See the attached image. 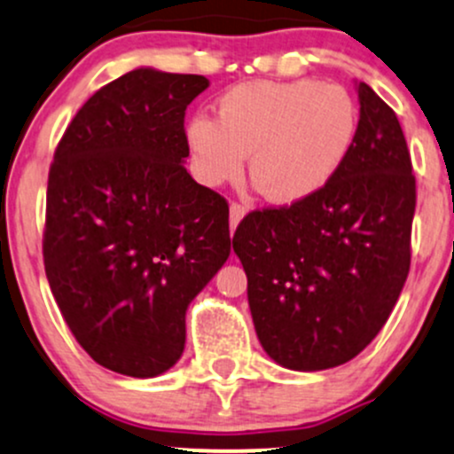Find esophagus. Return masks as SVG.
Returning a JSON list of instances; mask_svg holds the SVG:
<instances>
[{"instance_id": "34e87169", "label": "esophagus", "mask_w": 454, "mask_h": 454, "mask_svg": "<svg viewBox=\"0 0 454 454\" xmlns=\"http://www.w3.org/2000/svg\"><path fill=\"white\" fill-rule=\"evenodd\" d=\"M245 213H247V207H245L243 202H232L231 205V228L232 231L237 228V223L243 220Z\"/></svg>"}]
</instances>
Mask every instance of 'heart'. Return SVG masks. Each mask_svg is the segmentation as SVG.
<instances>
[{"mask_svg": "<svg viewBox=\"0 0 454 454\" xmlns=\"http://www.w3.org/2000/svg\"><path fill=\"white\" fill-rule=\"evenodd\" d=\"M361 111L341 85L316 78L254 81L228 90L217 119L196 114L185 129L194 170L207 185L249 176L267 200L294 205L340 173L358 134Z\"/></svg>", "mask_w": 454, "mask_h": 454, "instance_id": "b5f03b06", "label": "heart"}]
</instances>
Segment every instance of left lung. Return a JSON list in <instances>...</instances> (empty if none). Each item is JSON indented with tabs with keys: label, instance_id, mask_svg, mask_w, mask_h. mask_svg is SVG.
<instances>
[{
	"label": "left lung",
	"instance_id": "obj_1",
	"mask_svg": "<svg viewBox=\"0 0 454 454\" xmlns=\"http://www.w3.org/2000/svg\"><path fill=\"white\" fill-rule=\"evenodd\" d=\"M361 119L340 173L307 200L243 217L232 249L264 352L320 372L363 352L410 273L416 179L393 108L358 82Z\"/></svg>",
	"mask_w": 454,
	"mask_h": 454
}]
</instances>
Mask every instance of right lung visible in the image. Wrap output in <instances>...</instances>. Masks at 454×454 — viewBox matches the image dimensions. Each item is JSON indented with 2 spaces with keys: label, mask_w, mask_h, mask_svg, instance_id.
Returning <instances> with one entry per match:
<instances>
[{
  "label": "right lung",
  "mask_w": 454,
  "mask_h": 454,
  "mask_svg": "<svg viewBox=\"0 0 454 454\" xmlns=\"http://www.w3.org/2000/svg\"><path fill=\"white\" fill-rule=\"evenodd\" d=\"M200 74L138 67L81 106L46 187L44 270L81 348L153 378L179 361L185 311L231 256L226 198L185 170Z\"/></svg>",
  "instance_id": "add662e5"
}]
</instances>
